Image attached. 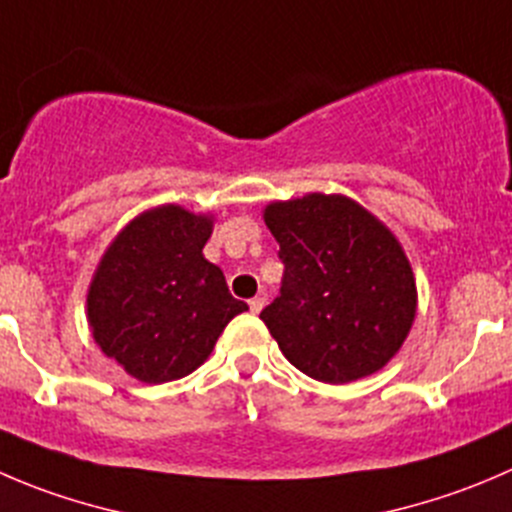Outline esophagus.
Listing matches in <instances>:
<instances>
[{"instance_id": "1", "label": "esophagus", "mask_w": 512, "mask_h": 512, "mask_svg": "<svg viewBox=\"0 0 512 512\" xmlns=\"http://www.w3.org/2000/svg\"><path fill=\"white\" fill-rule=\"evenodd\" d=\"M262 307H265V297H262V295L252 297V300H250V310H252V312H260Z\"/></svg>"}]
</instances>
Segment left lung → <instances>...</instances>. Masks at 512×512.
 Here are the masks:
<instances>
[{
    "mask_svg": "<svg viewBox=\"0 0 512 512\" xmlns=\"http://www.w3.org/2000/svg\"><path fill=\"white\" fill-rule=\"evenodd\" d=\"M280 242L285 280L260 312L282 355L312 380L345 385L388 365L418 312L403 245L345 195L310 192L262 212Z\"/></svg>",
    "mask_w": 512,
    "mask_h": 512,
    "instance_id": "left-lung-1",
    "label": "left lung"
}]
</instances>
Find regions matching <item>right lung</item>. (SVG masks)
<instances>
[{
	"label": "right lung",
	"instance_id": "right-lung-1",
	"mask_svg": "<svg viewBox=\"0 0 512 512\" xmlns=\"http://www.w3.org/2000/svg\"><path fill=\"white\" fill-rule=\"evenodd\" d=\"M212 227V215L157 205L127 222L99 257L87 290L89 330L104 355L147 385L197 370L227 322L247 310L202 255Z\"/></svg>",
	"mask_w": 512,
	"mask_h": 512
}]
</instances>
